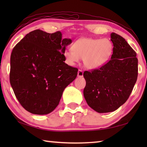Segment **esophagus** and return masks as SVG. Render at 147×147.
I'll use <instances>...</instances> for the list:
<instances>
[{"label":"esophagus","instance_id":"34e87169","mask_svg":"<svg viewBox=\"0 0 147 147\" xmlns=\"http://www.w3.org/2000/svg\"><path fill=\"white\" fill-rule=\"evenodd\" d=\"M84 72L82 70H78V77H83Z\"/></svg>","mask_w":147,"mask_h":147}]
</instances>
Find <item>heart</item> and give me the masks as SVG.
<instances>
[{"instance_id":"obj_1","label":"heart","mask_w":147,"mask_h":147,"mask_svg":"<svg viewBox=\"0 0 147 147\" xmlns=\"http://www.w3.org/2000/svg\"><path fill=\"white\" fill-rule=\"evenodd\" d=\"M113 51L112 43L108 39L80 38L72 45L71 49L64 51L65 62L74 66L80 59L88 69H96L102 66L109 60Z\"/></svg>"}]
</instances>
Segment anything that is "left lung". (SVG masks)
<instances>
[{"mask_svg": "<svg viewBox=\"0 0 147 147\" xmlns=\"http://www.w3.org/2000/svg\"><path fill=\"white\" fill-rule=\"evenodd\" d=\"M110 36L113 45L110 60L100 69L84 73V98L98 113L111 112L125 103L138 78L136 53L123 37L113 32Z\"/></svg>", "mask_w": 147, "mask_h": 147, "instance_id": "1", "label": "left lung"}]
</instances>
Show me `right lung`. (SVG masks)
<instances>
[{
  "instance_id": "obj_1",
  "label": "right lung",
  "mask_w": 147,
  "mask_h": 147,
  "mask_svg": "<svg viewBox=\"0 0 147 147\" xmlns=\"http://www.w3.org/2000/svg\"><path fill=\"white\" fill-rule=\"evenodd\" d=\"M72 43L61 32L36 30L14 47L9 81L17 100L30 113L46 115L59 104L64 89L78 74L65 63L63 53Z\"/></svg>"
}]
</instances>
